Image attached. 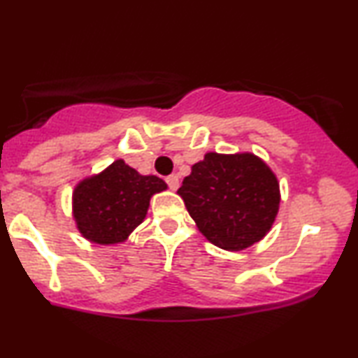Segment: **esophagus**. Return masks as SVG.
Wrapping results in <instances>:
<instances>
[{"instance_id": "obj_1", "label": "esophagus", "mask_w": 358, "mask_h": 358, "mask_svg": "<svg viewBox=\"0 0 358 358\" xmlns=\"http://www.w3.org/2000/svg\"><path fill=\"white\" fill-rule=\"evenodd\" d=\"M166 182H168L171 190H178L179 189V176L178 174H171L169 178H166Z\"/></svg>"}]
</instances>
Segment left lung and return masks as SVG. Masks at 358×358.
<instances>
[{
	"label": "left lung",
	"instance_id": "obj_1",
	"mask_svg": "<svg viewBox=\"0 0 358 358\" xmlns=\"http://www.w3.org/2000/svg\"><path fill=\"white\" fill-rule=\"evenodd\" d=\"M199 231L224 251H243L271 231L280 185L252 153H207L178 190Z\"/></svg>",
	"mask_w": 358,
	"mask_h": 358
}]
</instances>
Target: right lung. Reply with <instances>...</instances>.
<instances>
[{"instance_id": "obj_1", "label": "right lung", "mask_w": 358, "mask_h": 358, "mask_svg": "<svg viewBox=\"0 0 358 358\" xmlns=\"http://www.w3.org/2000/svg\"><path fill=\"white\" fill-rule=\"evenodd\" d=\"M168 189L158 176H143L117 159L99 174L76 184L71 205L78 231L92 244L125 243L143 223L150 200Z\"/></svg>"}]
</instances>
